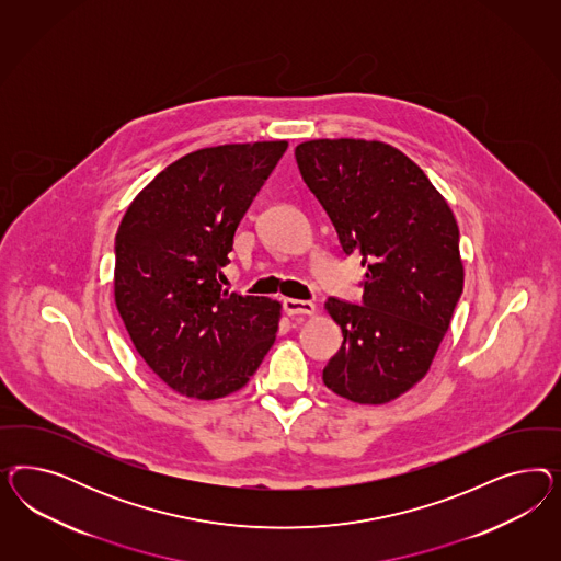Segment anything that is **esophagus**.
<instances>
[{
  "label": "esophagus",
  "instance_id": "1",
  "mask_svg": "<svg viewBox=\"0 0 561 561\" xmlns=\"http://www.w3.org/2000/svg\"><path fill=\"white\" fill-rule=\"evenodd\" d=\"M284 310L288 312L289 317H294V314H312L317 308H314L312 302H308V300L286 298V300H284Z\"/></svg>",
  "mask_w": 561,
  "mask_h": 561
}]
</instances>
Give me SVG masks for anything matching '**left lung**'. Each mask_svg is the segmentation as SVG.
<instances>
[{
  "label": "left lung",
  "instance_id": "left-lung-1",
  "mask_svg": "<svg viewBox=\"0 0 561 561\" xmlns=\"http://www.w3.org/2000/svg\"><path fill=\"white\" fill-rule=\"evenodd\" d=\"M341 251L362 256V302L327 310L343 343L324 366L340 397L380 405L424 378L462 294L459 226L424 170L382 141L312 139L296 148Z\"/></svg>",
  "mask_w": 561,
  "mask_h": 561
}]
</instances>
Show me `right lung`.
Masks as SVG:
<instances>
[{
	"label": "right lung",
	"mask_w": 561,
	"mask_h": 561,
	"mask_svg": "<svg viewBox=\"0 0 561 561\" xmlns=\"http://www.w3.org/2000/svg\"><path fill=\"white\" fill-rule=\"evenodd\" d=\"M288 141L187 153L144 188L115 238V302L137 354L172 391L242 389L275 341L279 302L224 288L238 224Z\"/></svg>",
	"instance_id": "add662e5"
}]
</instances>
